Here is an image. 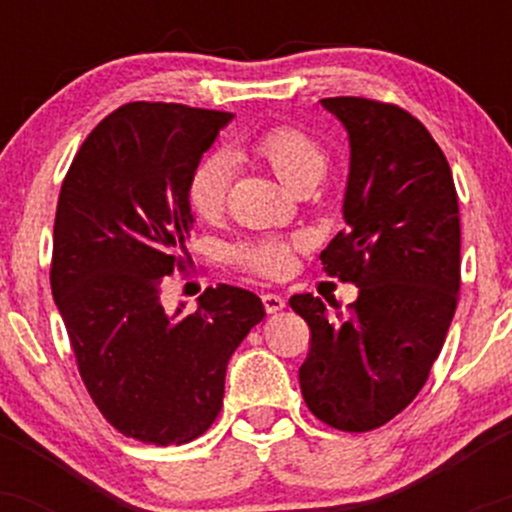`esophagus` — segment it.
I'll return each instance as SVG.
<instances>
[{
  "mask_svg": "<svg viewBox=\"0 0 512 512\" xmlns=\"http://www.w3.org/2000/svg\"><path fill=\"white\" fill-rule=\"evenodd\" d=\"M262 303H264V310H267L269 315H276L281 313V310L286 308V301L281 296H274V293H264L262 296Z\"/></svg>",
  "mask_w": 512,
  "mask_h": 512,
  "instance_id": "34e87169",
  "label": "esophagus"
}]
</instances>
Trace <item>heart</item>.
<instances>
[{
  "mask_svg": "<svg viewBox=\"0 0 512 512\" xmlns=\"http://www.w3.org/2000/svg\"><path fill=\"white\" fill-rule=\"evenodd\" d=\"M252 154H257L274 170V175L286 187L296 190L305 182H320L325 175L327 158L308 134L296 127H274L260 134L250 144ZM233 178V163L226 154H209L199 158L187 178V204L199 219H214L226 204L228 187ZM233 257L245 269L279 279L289 274L293 267V245L286 240H260L245 243L233 250Z\"/></svg>",
  "mask_w": 512,
  "mask_h": 512,
  "instance_id": "heart-1",
  "label": "heart"
}]
</instances>
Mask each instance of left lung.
Listing matches in <instances>:
<instances>
[{
	"instance_id": "left-lung-1",
	"label": "left lung",
	"mask_w": 512,
	"mask_h": 512,
	"mask_svg": "<svg viewBox=\"0 0 512 512\" xmlns=\"http://www.w3.org/2000/svg\"><path fill=\"white\" fill-rule=\"evenodd\" d=\"M349 134L346 228L320 260L358 286L349 310L298 293L310 351L298 370L308 409L363 433L409 407L431 373L460 291V209L448 158L416 117L368 98H322Z\"/></svg>"
}]
</instances>
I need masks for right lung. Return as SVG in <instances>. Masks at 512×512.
<instances>
[{
  "label": "right lung",
  "mask_w": 512,
  "mask_h": 512,
  "mask_svg": "<svg viewBox=\"0 0 512 512\" xmlns=\"http://www.w3.org/2000/svg\"><path fill=\"white\" fill-rule=\"evenodd\" d=\"M233 120L178 103H127L93 129L62 182L50 284L81 380L122 436L182 445L214 424L233 351L264 320L255 293L219 284L166 313L185 267L187 178Z\"/></svg>",
  "instance_id": "1"
}]
</instances>
